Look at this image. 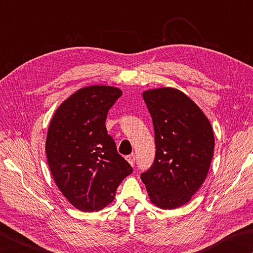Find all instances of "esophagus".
<instances>
[{
  "label": "esophagus",
  "instance_id": "1",
  "mask_svg": "<svg viewBox=\"0 0 253 253\" xmlns=\"http://www.w3.org/2000/svg\"><path fill=\"white\" fill-rule=\"evenodd\" d=\"M126 160L129 162V165L131 166V167H133V165H135V156L133 155H129V156H127L126 157Z\"/></svg>",
  "mask_w": 253,
  "mask_h": 253
}]
</instances>
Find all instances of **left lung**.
I'll use <instances>...</instances> for the list:
<instances>
[{
	"label": "left lung",
	"mask_w": 253,
	"mask_h": 253,
	"mask_svg": "<svg viewBox=\"0 0 253 253\" xmlns=\"http://www.w3.org/2000/svg\"><path fill=\"white\" fill-rule=\"evenodd\" d=\"M142 96L157 150L141 181L153 205L174 210L189 203L204 183L214 156V131L204 112L177 88H151Z\"/></svg>",
	"instance_id": "left-lung-1"
}]
</instances>
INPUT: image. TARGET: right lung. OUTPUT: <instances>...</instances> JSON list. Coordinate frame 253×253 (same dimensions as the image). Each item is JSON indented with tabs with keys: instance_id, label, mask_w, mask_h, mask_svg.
Returning <instances> with one entry per match:
<instances>
[{
	"instance_id": "add662e5",
	"label": "right lung",
	"mask_w": 253,
	"mask_h": 253,
	"mask_svg": "<svg viewBox=\"0 0 253 253\" xmlns=\"http://www.w3.org/2000/svg\"><path fill=\"white\" fill-rule=\"evenodd\" d=\"M122 93L110 85L82 87L60 104L49 124V169L58 189L79 211L103 210L132 172L105 127L107 112Z\"/></svg>"
}]
</instances>
